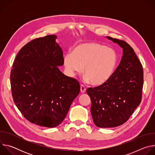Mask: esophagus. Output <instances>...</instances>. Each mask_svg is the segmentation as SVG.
<instances>
[{
	"instance_id": "esophagus-1",
	"label": "esophagus",
	"mask_w": 155,
	"mask_h": 155,
	"mask_svg": "<svg viewBox=\"0 0 155 155\" xmlns=\"http://www.w3.org/2000/svg\"><path fill=\"white\" fill-rule=\"evenodd\" d=\"M80 91L81 93H84L86 92V87L83 85H81L80 86Z\"/></svg>"
}]
</instances>
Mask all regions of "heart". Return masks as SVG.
Listing matches in <instances>:
<instances>
[{
  "instance_id": "heart-1",
  "label": "heart",
  "mask_w": 155,
  "mask_h": 155,
  "mask_svg": "<svg viewBox=\"0 0 155 155\" xmlns=\"http://www.w3.org/2000/svg\"><path fill=\"white\" fill-rule=\"evenodd\" d=\"M64 64L71 77L81 74L83 69L85 81H90L93 85H100L114 74L117 55L113 49L98 43H84L77 46L72 53L64 56Z\"/></svg>"
}]
</instances>
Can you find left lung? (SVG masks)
I'll return each instance as SVG.
<instances>
[{"instance_id": "1", "label": "left lung", "mask_w": 155, "mask_h": 155, "mask_svg": "<svg viewBox=\"0 0 155 155\" xmlns=\"http://www.w3.org/2000/svg\"><path fill=\"white\" fill-rule=\"evenodd\" d=\"M123 49L119 65L106 82L89 87L91 114L99 127H114L124 123L139 105L143 83L142 65L126 41L107 37Z\"/></svg>"}]
</instances>
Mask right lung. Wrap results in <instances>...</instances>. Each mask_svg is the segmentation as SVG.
Listing matches in <instances>:
<instances>
[{"mask_svg": "<svg viewBox=\"0 0 155 155\" xmlns=\"http://www.w3.org/2000/svg\"><path fill=\"white\" fill-rule=\"evenodd\" d=\"M57 36L28 43L18 53L10 74L13 101L22 115L37 125L54 127L68 114L80 91L79 82L65 75L63 52Z\"/></svg>", "mask_w": 155, "mask_h": 155, "instance_id": "1", "label": "right lung"}]
</instances>
